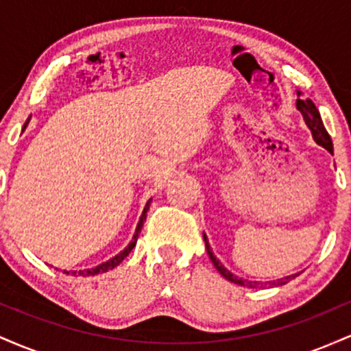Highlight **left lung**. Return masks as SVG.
I'll return each instance as SVG.
<instances>
[{
  "label": "left lung",
  "instance_id": "8db88e82",
  "mask_svg": "<svg viewBox=\"0 0 351 351\" xmlns=\"http://www.w3.org/2000/svg\"><path fill=\"white\" fill-rule=\"evenodd\" d=\"M297 95H299V99H297V110H299L300 114H302V117H304L305 125H307L308 130L312 132L313 140H315L317 145H320V147H324L325 150H328V152L333 155V143H332V138H330L328 132L325 130L324 122H322L320 112H318V108L315 107V104H313L310 99H305L304 95H302L300 90H297ZM203 239H204V244H206V251H208L209 259L213 261V264H215V267L217 269V272H219L221 276L224 277V279H228L229 282H234V284H237V285H243V287H249V289L279 287V285L287 284V282H291L292 279H295V277L299 276V272H297V274H291V276L282 277V279L267 280V282L243 279V277L236 276V274H232L231 271H228V269L223 265V263H221L219 259H216L215 252H213L211 245H209L208 237H206V234H204V232H203Z\"/></svg>",
  "mask_w": 351,
  "mask_h": 351
}]
</instances>
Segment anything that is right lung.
Here are the masks:
<instances>
[{
	"label": "right lung",
	"mask_w": 351,
	"mask_h": 351,
	"mask_svg": "<svg viewBox=\"0 0 351 351\" xmlns=\"http://www.w3.org/2000/svg\"><path fill=\"white\" fill-rule=\"evenodd\" d=\"M29 120H31V117H29V119L26 120V123H24L23 130H24V128L27 127V123H29ZM150 203H152V199H148V201H147V204H145L142 216H140L138 224H136L135 234H134V237H132V241H130V243H128V245H127V247L123 249V251H120L119 254H117V256L112 257V259H108L107 263H102V264L95 265V267H92V269H84V271H79V272H77V271H71V272H69V271H64V274H72V276H75V274H79V276L87 277V276H97V274H102V272H107V271H112V269H115L117 265H119L120 263H122V261L125 259V257H127L128 254L132 252V249L135 247L136 239H138V232L142 231L143 221L147 219V211H148V208H150Z\"/></svg>",
	"instance_id": "add662e5"
}]
</instances>
